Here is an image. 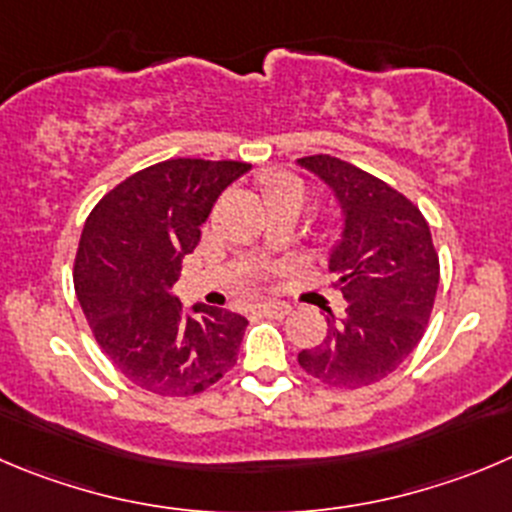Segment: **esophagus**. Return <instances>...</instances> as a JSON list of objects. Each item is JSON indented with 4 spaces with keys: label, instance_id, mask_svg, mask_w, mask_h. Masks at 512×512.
I'll return each instance as SVG.
<instances>
[{
    "label": "esophagus",
    "instance_id": "obj_1",
    "mask_svg": "<svg viewBox=\"0 0 512 512\" xmlns=\"http://www.w3.org/2000/svg\"><path fill=\"white\" fill-rule=\"evenodd\" d=\"M259 311L264 316H271V319H284L291 306L284 304V301H269V304H259Z\"/></svg>",
    "mask_w": 512,
    "mask_h": 512
}]
</instances>
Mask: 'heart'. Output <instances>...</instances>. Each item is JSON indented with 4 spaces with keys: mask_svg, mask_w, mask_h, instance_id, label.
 Here are the masks:
<instances>
[{
    "mask_svg": "<svg viewBox=\"0 0 512 512\" xmlns=\"http://www.w3.org/2000/svg\"><path fill=\"white\" fill-rule=\"evenodd\" d=\"M266 196L274 206H299L304 208L309 191H306V183L301 178L291 173H276L271 175V180L266 183Z\"/></svg>",
    "mask_w": 512,
    "mask_h": 512,
    "instance_id": "heart-1",
    "label": "heart"
}]
</instances>
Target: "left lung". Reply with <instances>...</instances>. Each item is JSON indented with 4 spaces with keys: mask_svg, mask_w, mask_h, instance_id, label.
<instances>
[{
    "mask_svg": "<svg viewBox=\"0 0 512 512\" xmlns=\"http://www.w3.org/2000/svg\"><path fill=\"white\" fill-rule=\"evenodd\" d=\"M296 163L324 180L342 211V236L329 256L334 289L347 299L344 314L326 319L329 332L299 364L319 382L367 387L392 374L425 334L440 259L425 216L384 180L332 155Z\"/></svg>",
    "mask_w": 512,
    "mask_h": 512,
    "instance_id": "left-lung-1",
    "label": "left lung"
}]
</instances>
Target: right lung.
Listing matches in <instances>:
<instances>
[{"instance_id":"right-lung-1","label":"right lung","mask_w":512,"mask_h":512,"mask_svg":"<svg viewBox=\"0 0 512 512\" xmlns=\"http://www.w3.org/2000/svg\"><path fill=\"white\" fill-rule=\"evenodd\" d=\"M251 165L175 158L125 178L82 228L75 291L102 352L133 384L188 397L236 364L248 321L218 306L183 311L173 286L213 203Z\"/></svg>"}]
</instances>
